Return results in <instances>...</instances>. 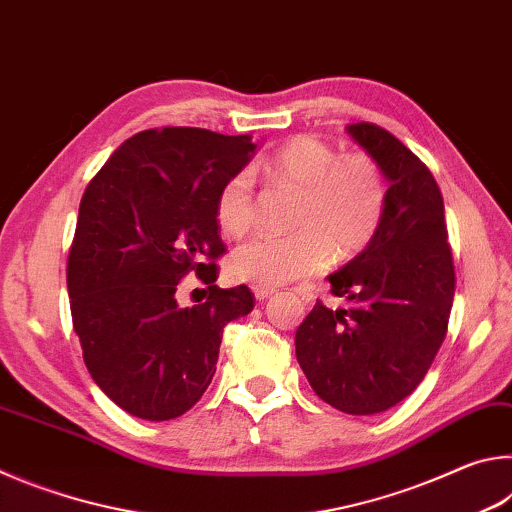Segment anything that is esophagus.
Segmentation results:
<instances>
[{"label": "esophagus", "instance_id": "esophagus-1", "mask_svg": "<svg viewBox=\"0 0 512 512\" xmlns=\"http://www.w3.org/2000/svg\"><path fill=\"white\" fill-rule=\"evenodd\" d=\"M273 293H275V289H271V287H255V298H257V300L271 298Z\"/></svg>", "mask_w": 512, "mask_h": 512}]
</instances>
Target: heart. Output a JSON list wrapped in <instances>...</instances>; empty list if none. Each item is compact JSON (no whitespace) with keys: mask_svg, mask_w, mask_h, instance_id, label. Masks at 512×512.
<instances>
[{"mask_svg":"<svg viewBox=\"0 0 512 512\" xmlns=\"http://www.w3.org/2000/svg\"><path fill=\"white\" fill-rule=\"evenodd\" d=\"M275 185L298 189L289 235H257L230 255V273L257 287H280L316 273L329 259L357 257L384 223L388 187L384 171L366 153L339 155L311 135L291 137L257 162ZM216 221L230 237L255 223L253 173L232 171L214 203Z\"/></svg>","mask_w":512,"mask_h":512,"instance_id":"heart-1","label":"heart"}]
</instances>
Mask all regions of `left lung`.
<instances>
[{"mask_svg": "<svg viewBox=\"0 0 512 512\" xmlns=\"http://www.w3.org/2000/svg\"><path fill=\"white\" fill-rule=\"evenodd\" d=\"M348 133L388 178L372 244L327 277L350 305L309 311L296 357L320 400L350 415L391 409L415 391L447 336L456 273L440 187L418 155L368 121Z\"/></svg>", "mask_w": 512, "mask_h": 512, "instance_id": "8db88e82", "label": "left lung"}]
</instances>
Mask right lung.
Wrapping results in <instances>:
<instances>
[{"instance_id": "right-lung-1", "label": "right lung", "mask_w": 512, "mask_h": 512, "mask_svg": "<svg viewBox=\"0 0 512 512\" xmlns=\"http://www.w3.org/2000/svg\"><path fill=\"white\" fill-rule=\"evenodd\" d=\"M255 151L250 135L164 126L133 135L85 187L67 255L72 325L92 379L135 418L160 422L201 400L223 327L255 307L246 284L219 289L216 192ZM196 272L211 296L177 305Z\"/></svg>"}]
</instances>
